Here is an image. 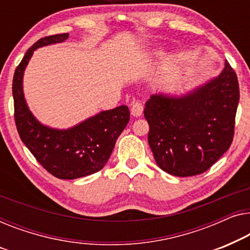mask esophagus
I'll list each match as a JSON object with an SVG mask.
<instances>
[{"label": "esophagus", "mask_w": 250, "mask_h": 250, "mask_svg": "<svg viewBox=\"0 0 250 250\" xmlns=\"http://www.w3.org/2000/svg\"><path fill=\"white\" fill-rule=\"evenodd\" d=\"M144 106L140 102H133L131 103V114L133 117H140L143 114Z\"/></svg>", "instance_id": "obj_1"}]
</instances>
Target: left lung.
Masks as SVG:
<instances>
[{
  "mask_svg": "<svg viewBox=\"0 0 250 250\" xmlns=\"http://www.w3.org/2000/svg\"><path fill=\"white\" fill-rule=\"evenodd\" d=\"M239 96L237 75L228 61L217 78L187 96L153 95L144 115L157 165L175 177L208 170L233 140Z\"/></svg>",
  "mask_w": 250,
  "mask_h": 250,
  "instance_id": "1",
  "label": "left lung"
}]
</instances>
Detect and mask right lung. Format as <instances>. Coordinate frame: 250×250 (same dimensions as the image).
Returning a JSON list of instances; mask_svg holds the SVG:
<instances>
[{"instance_id": "1", "label": "right lung", "mask_w": 250, "mask_h": 250, "mask_svg": "<svg viewBox=\"0 0 250 250\" xmlns=\"http://www.w3.org/2000/svg\"><path fill=\"white\" fill-rule=\"evenodd\" d=\"M69 34L51 35L38 40L17 66L12 83L15 121L21 140L48 173L58 179H78L96 173L110 159L121 132L130 120L128 106L104 111L68 130L41 125L24 102L22 76L34 51L65 41Z\"/></svg>"}]
</instances>
